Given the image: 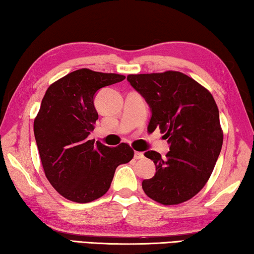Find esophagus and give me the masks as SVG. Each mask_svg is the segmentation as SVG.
Masks as SVG:
<instances>
[{"label": "esophagus", "mask_w": 254, "mask_h": 254, "mask_svg": "<svg viewBox=\"0 0 254 254\" xmlns=\"http://www.w3.org/2000/svg\"><path fill=\"white\" fill-rule=\"evenodd\" d=\"M143 152H139V151H135L134 152V158L135 159H142L143 158Z\"/></svg>", "instance_id": "esophagus-1"}]
</instances>
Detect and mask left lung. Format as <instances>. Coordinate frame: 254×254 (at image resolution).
<instances>
[{
    "mask_svg": "<svg viewBox=\"0 0 254 254\" xmlns=\"http://www.w3.org/2000/svg\"><path fill=\"white\" fill-rule=\"evenodd\" d=\"M127 79L150 106L148 131L159 127L170 143L165 157L144 152L156 166L155 176L142 181L144 193L165 206L190 200L208 182L223 146L214 97L179 71L128 74Z\"/></svg>",
    "mask_w": 254,
    "mask_h": 254,
    "instance_id": "8db88e82",
    "label": "left lung"
}]
</instances>
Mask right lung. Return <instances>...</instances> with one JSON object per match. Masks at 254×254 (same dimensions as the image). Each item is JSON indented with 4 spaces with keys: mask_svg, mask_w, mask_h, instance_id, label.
Returning <instances> with one entry per match:
<instances>
[{
    "mask_svg": "<svg viewBox=\"0 0 254 254\" xmlns=\"http://www.w3.org/2000/svg\"><path fill=\"white\" fill-rule=\"evenodd\" d=\"M126 76L89 69L71 72L52 83L34 121V133L47 180L67 200L91 202L111 187L116 167L134 151L127 143L110 148L88 140L98 120L94 96Z\"/></svg>",
    "mask_w": 254,
    "mask_h": 254,
    "instance_id": "1",
    "label": "right lung"
}]
</instances>
